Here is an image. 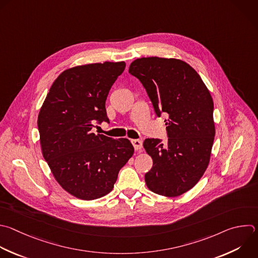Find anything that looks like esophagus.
Wrapping results in <instances>:
<instances>
[{
  "instance_id": "obj_1",
  "label": "esophagus",
  "mask_w": 258,
  "mask_h": 258,
  "mask_svg": "<svg viewBox=\"0 0 258 258\" xmlns=\"http://www.w3.org/2000/svg\"><path fill=\"white\" fill-rule=\"evenodd\" d=\"M132 144L134 145V148L136 151L142 150L143 148V142L141 140H132Z\"/></svg>"
}]
</instances>
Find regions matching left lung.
<instances>
[{
  "mask_svg": "<svg viewBox=\"0 0 258 258\" xmlns=\"http://www.w3.org/2000/svg\"><path fill=\"white\" fill-rule=\"evenodd\" d=\"M128 73L143 84L157 115L168 114V143L143 144L153 159L146 184L159 196L179 197L200 181L210 163L216 134L212 95L197 71L178 58H137Z\"/></svg>",
  "mask_w": 258,
  "mask_h": 258,
  "instance_id": "left-lung-1",
  "label": "left lung"
}]
</instances>
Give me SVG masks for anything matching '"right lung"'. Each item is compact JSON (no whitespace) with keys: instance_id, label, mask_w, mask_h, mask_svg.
Here are the masks:
<instances>
[{"instance_id":"obj_1","label":"right lung","mask_w":258,"mask_h":258,"mask_svg":"<svg viewBox=\"0 0 258 258\" xmlns=\"http://www.w3.org/2000/svg\"><path fill=\"white\" fill-rule=\"evenodd\" d=\"M124 68V61H105L67 69L40 107L37 125L43 158L56 182L77 199L108 195L134 155L130 140L92 132L95 122L109 121L105 101Z\"/></svg>"}]
</instances>
